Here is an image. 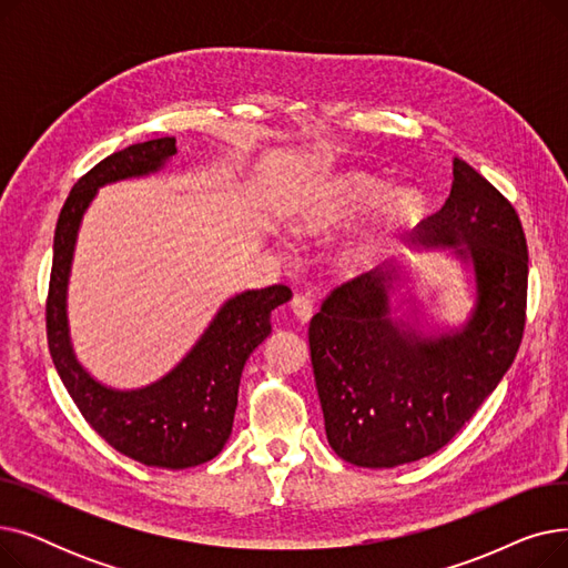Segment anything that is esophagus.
I'll return each instance as SVG.
<instances>
[{
    "label": "esophagus",
    "instance_id": "obj_1",
    "mask_svg": "<svg viewBox=\"0 0 568 568\" xmlns=\"http://www.w3.org/2000/svg\"><path fill=\"white\" fill-rule=\"evenodd\" d=\"M290 306H292V315H294L296 320H300L302 324H308L311 317H313V313H315L313 302L308 300V296H304V294H296Z\"/></svg>",
    "mask_w": 568,
    "mask_h": 568
}]
</instances>
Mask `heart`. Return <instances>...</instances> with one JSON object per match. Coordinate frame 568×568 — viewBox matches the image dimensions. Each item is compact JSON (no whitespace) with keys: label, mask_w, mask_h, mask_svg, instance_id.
<instances>
[{"label":"heart","mask_w":568,"mask_h":568,"mask_svg":"<svg viewBox=\"0 0 568 568\" xmlns=\"http://www.w3.org/2000/svg\"><path fill=\"white\" fill-rule=\"evenodd\" d=\"M375 197L377 189L366 176H341L320 195L296 209L294 216L290 219V232L300 239L329 234L332 230L347 225L362 212H366ZM414 212L416 206L407 195H392L382 200L362 234L341 253L343 272L347 276H354L371 266L386 234H392L400 225H407L414 219Z\"/></svg>","instance_id":"1"}]
</instances>
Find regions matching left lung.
<instances>
[{"instance_id": "8db88e82", "label": "left lung", "mask_w": 568, "mask_h": 568, "mask_svg": "<svg viewBox=\"0 0 568 568\" xmlns=\"http://www.w3.org/2000/svg\"><path fill=\"white\" fill-rule=\"evenodd\" d=\"M422 230V244L471 257L476 306L463 332L416 338L396 322V274H362L334 287L308 326L326 439L359 467L439 452L495 392L523 341L529 268L514 204L454 159L452 193Z\"/></svg>"}]
</instances>
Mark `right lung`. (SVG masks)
<instances>
[{
    "label": "right lung",
    "mask_w": 568,
    "mask_h": 568,
    "mask_svg": "<svg viewBox=\"0 0 568 568\" xmlns=\"http://www.w3.org/2000/svg\"><path fill=\"white\" fill-rule=\"evenodd\" d=\"M174 152V138L138 142L78 179L54 227L45 329L52 364L84 422L119 454L152 467L184 469L221 454L232 433L242 371L253 349L272 334V311L290 302L292 292L272 285L236 294L186 359L140 392L108 389L82 371L67 326V283L80 219L99 186L154 172Z\"/></svg>",
    "instance_id": "add662e5"
}]
</instances>
